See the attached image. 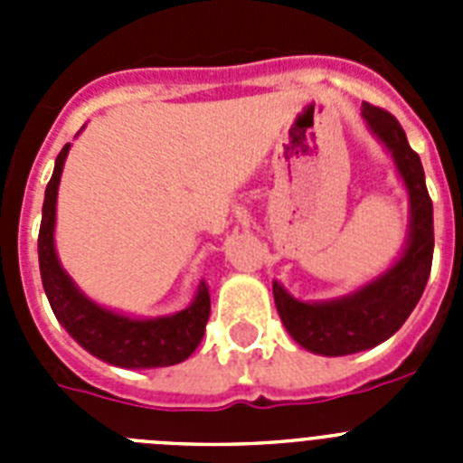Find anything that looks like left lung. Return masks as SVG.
<instances>
[{
    "instance_id": "1",
    "label": "left lung",
    "mask_w": 463,
    "mask_h": 463,
    "mask_svg": "<svg viewBox=\"0 0 463 463\" xmlns=\"http://www.w3.org/2000/svg\"><path fill=\"white\" fill-rule=\"evenodd\" d=\"M362 116L371 132L394 157L396 171L411 196V232L403 255L392 269L347 294L306 304L273 282V298L282 325L301 347L325 357H343L380 345L396 334L427 288L433 260V206L424 183L420 155L411 148L403 127L392 113L364 101Z\"/></svg>"
}]
</instances>
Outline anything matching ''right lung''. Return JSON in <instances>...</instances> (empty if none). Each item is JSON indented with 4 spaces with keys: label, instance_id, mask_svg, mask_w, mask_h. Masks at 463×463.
Returning <instances> with one entry per match:
<instances>
[{
    "label": "right lung",
    "instance_id": "add662e5",
    "mask_svg": "<svg viewBox=\"0 0 463 463\" xmlns=\"http://www.w3.org/2000/svg\"><path fill=\"white\" fill-rule=\"evenodd\" d=\"M69 143L55 159V171L46 187L39 229V269L41 282L51 301L57 322L71 334V338L90 354L122 369H157L174 366L190 357L202 343L211 315V294L206 282H199L194 301L185 310L166 317L137 320L113 313L90 301L71 278L67 276L55 255V203L60 175Z\"/></svg>",
    "mask_w": 463,
    "mask_h": 463
}]
</instances>
